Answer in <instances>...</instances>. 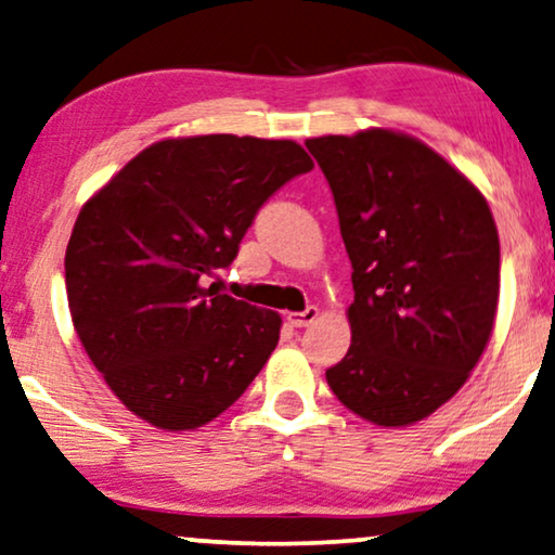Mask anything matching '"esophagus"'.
<instances>
[{
    "mask_svg": "<svg viewBox=\"0 0 555 555\" xmlns=\"http://www.w3.org/2000/svg\"><path fill=\"white\" fill-rule=\"evenodd\" d=\"M319 319V308L315 306H308L306 311H295V313H287L285 315V321L291 323L293 328H306V326H311V323Z\"/></svg>",
    "mask_w": 555,
    "mask_h": 555,
    "instance_id": "esophagus-1",
    "label": "esophagus"
}]
</instances>
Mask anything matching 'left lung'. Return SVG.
Wrapping results in <instances>:
<instances>
[{
  "instance_id": "1",
  "label": "left lung",
  "mask_w": 555,
  "mask_h": 555,
  "mask_svg": "<svg viewBox=\"0 0 555 555\" xmlns=\"http://www.w3.org/2000/svg\"><path fill=\"white\" fill-rule=\"evenodd\" d=\"M334 193L351 260V347L326 370L359 418H428L477 366L500 298L487 201L415 137L364 129L306 140Z\"/></svg>"
}]
</instances>
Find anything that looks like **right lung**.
<instances>
[{
	"label": "right lung",
	"instance_id": "obj_1",
	"mask_svg": "<svg viewBox=\"0 0 555 555\" xmlns=\"http://www.w3.org/2000/svg\"><path fill=\"white\" fill-rule=\"evenodd\" d=\"M311 168L293 140L178 137L83 204L66 249L70 319L112 392L150 426L214 421L278 347L283 319L206 275L234 262L264 201Z\"/></svg>",
	"mask_w": 555,
	"mask_h": 555
}]
</instances>
